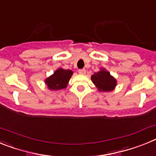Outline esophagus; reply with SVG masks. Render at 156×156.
<instances>
[{
	"mask_svg": "<svg viewBox=\"0 0 156 156\" xmlns=\"http://www.w3.org/2000/svg\"><path fill=\"white\" fill-rule=\"evenodd\" d=\"M78 73H79L80 74H81V75H84L85 73H86V70H85V69H79V70H78Z\"/></svg>",
	"mask_w": 156,
	"mask_h": 156,
	"instance_id": "34e87169",
	"label": "esophagus"
}]
</instances>
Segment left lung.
Masks as SVG:
<instances>
[{
  "label": "left lung",
  "instance_id": "8db88e82",
  "mask_svg": "<svg viewBox=\"0 0 156 156\" xmlns=\"http://www.w3.org/2000/svg\"><path fill=\"white\" fill-rule=\"evenodd\" d=\"M91 80L101 91H112L116 86V80L110 76L109 72L104 69L94 73L91 76Z\"/></svg>",
  "mask_w": 156,
  "mask_h": 156
}]
</instances>
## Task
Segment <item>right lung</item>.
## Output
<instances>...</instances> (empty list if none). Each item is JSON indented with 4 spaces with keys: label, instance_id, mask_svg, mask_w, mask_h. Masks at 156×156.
I'll use <instances>...</instances> for the list:
<instances>
[{
    "label": "right lung",
    "instance_id": "right-lung-1",
    "mask_svg": "<svg viewBox=\"0 0 156 156\" xmlns=\"http://www.w3.org/2000/svg\"><path fill=\"white\" fill-rule=\"evenodd\" d=\"M73 75L71 70L58 69L54 75L46 80V83L50 90H60L67 87L68 82Z\"/></svg>",
    "mask_w": 156,
    "mask_h": 156
}]
</instances>
